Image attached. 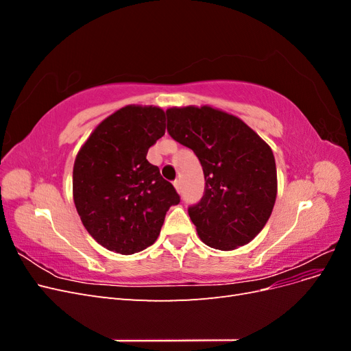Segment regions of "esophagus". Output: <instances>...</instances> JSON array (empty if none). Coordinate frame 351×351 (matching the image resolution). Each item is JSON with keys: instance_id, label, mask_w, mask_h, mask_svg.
I'll return each mask as SVG.
<instances>
[{"instance_id": "1", "label": "esophagus", "mask_w": 351, "mask_h": 351, "mask_svg": "<svg viewBox=\"0 0 351 351\" xmlns=\"http://www.w3.org/2000/svg\"><path fill=\"white\" fill-rule=\"evenodd\" d=\"M173 184H174V187H176V190H177L178 193L182 192V183H180V180H178V178H176V180H174Z\"/></svg>"}]
</instances>
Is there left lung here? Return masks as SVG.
<instances>
[{
  "instance_id": "obj_1",
  "label": "left lung",
  "mask_w": 351,
  "mask_h": 351,
  "mask_svg": "<svg viewBox=\"0 0 351 351\" xmlns=\"http://www.w3.org/2000/svg\"><path fill=\"white\" fill-rule=\"evenodd\" d=\"M167 132L192 149L205 192L189 215L209 247L244 246L267 224L277 197L271 147L237 117L210 107L167 110Z\"/></svg>"
}]
</instances>
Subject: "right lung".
<instances>
[{"instance_id": "right-lung-1", "label": "right lung", "mask_w": 351, "mask_h": 351, "mask_svg": "<svg viewBox=\"0 0 351 351\" xmlns=\"http://www.w3.org/2000/svg\"><path fill=\"white\" fill-rule=\"evenodd\" d=\"M165 133V114L129 105L105 119L82 146L73 168V197L84 228L101 246L121 254L155 243L174 186L146 159Z\"/></svg>"}]
</instances>
